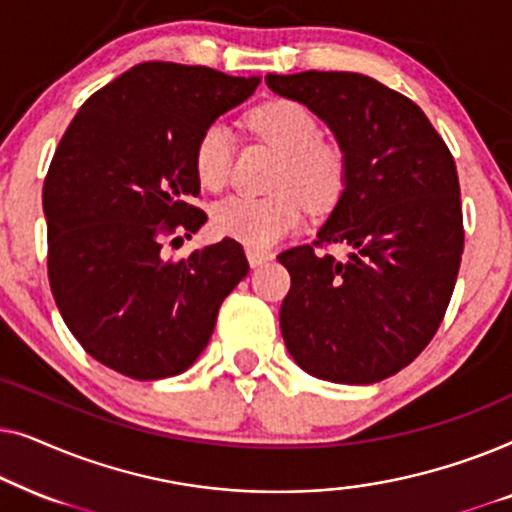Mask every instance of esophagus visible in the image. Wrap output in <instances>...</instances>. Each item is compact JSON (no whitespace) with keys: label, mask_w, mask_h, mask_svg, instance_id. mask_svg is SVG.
<instances>
[{"label":"esophagus","mask_w":512,"mask_h":512,"mask_svg":"<svg viewBox=\"0 0 512 512\" xmlns=\"http://www.w3.org/2000/svg\"><path fill=\"white\" fill-rule=\"evenodd\" d=\"M247 258H249V265H251V268H258V265H263V263L272 261V254H270V251H265V249L247 247Z\"/></svg>","instance_id":"esophagus-1"}]
</instances>
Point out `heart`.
Returning a JSON list of instances; mask_svg holds the SVG:
<instances>
[{
	"label": "heart",
	"mask_w": 512,
	"mask_h": 512,
	"mask_svg": "<svg viewBox=\"0 0 512 512\" xmlns=\"http://www.w3.org/2000/svg\"><path fill=\"white\" fill-rule=\"evenodd\" d=\"M247 125L282 153L272 177L275 193L230 195L214 205L212 223L216 233L263 249L303 223L305 202L317 212L333 207L345 193L349 165L342 146L321 137L319 118L296 100H270L251 109ZM233 151L228 125L216 121L200 132L193 167L202 186L221 191L228 184Z\"/></svg>",
	"instance_id": "1"
}]
</instances>
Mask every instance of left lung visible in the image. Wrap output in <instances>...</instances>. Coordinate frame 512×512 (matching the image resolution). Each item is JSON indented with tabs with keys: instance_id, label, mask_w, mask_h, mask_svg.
I'll return each instance as SVG.
<instances>
[{
	"instance_id": "left-lung-1",
	"label": "left lung",
	"mask_w": 512,
	"mask_h": 512,
	"mask_svg": "<svg viewBox=\"0 0 512 512\" xmlns=\"http://www.w3.org/2000/svg\"><path fill=\"white\" fill-rule=\"evenodd\" d=\"M272 93L305 104L347 153V186L314 244L286 249L279 326L305 373L373 384L422 354L450 305L464 254L454 158L408 97L354 72L268 74ZM342 243L338 262L314 246Z\"/></svg>"
}]
</instances>
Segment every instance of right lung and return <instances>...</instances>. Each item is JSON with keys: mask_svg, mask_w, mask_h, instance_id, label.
I'll use <instances>...</instances> for the list:
<instances>
[{"mask_svg": "<svg viewBox=\"0 0 512 512\" xmlns=\"http://www.w3.org/2000/svg\"><path fill=\"white\" fill-rule=\"evenodd\" d=\"M258 81L142 62L90 95L55 149L44 181L48 282L74 338L116 373L163 380L191 368L247 277L230 237L184 261H167L163 237H191L207 221L191 205L195 142Z\"/></svg>", "mask_w": 512, "mask_h": 512, "instance_id": "add662e5", "label": "right lung"}]
</instances>
